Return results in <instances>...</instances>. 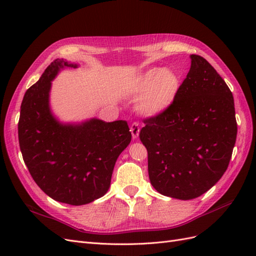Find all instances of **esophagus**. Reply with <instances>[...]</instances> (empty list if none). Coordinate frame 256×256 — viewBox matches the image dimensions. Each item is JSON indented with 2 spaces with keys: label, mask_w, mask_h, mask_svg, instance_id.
<instances>
[{
  "label": "esophagus",
  "mask_w": 256,
  "mask_h": 256,
  "mask_svg": "<svg viewBox=\"0 0 256 256\" xmlns=\"http://www.w3.org/2000/svg\"><path fill=\"white\" fill-rule=\"evenodd\" d=\"M130 131L131 134H132L134 138H138V134H140V127H138V122H134L132 125L130 126Z\"/></svg>",
  "instance_id": "esophagus-1"
}]
</instances>
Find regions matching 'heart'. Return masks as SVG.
<instances>
[{
    "instance_id": "1",
    "label": "heart",
    "mask_w": 256,
    "mask_h": 256,
    "mask_svg": "<svg viewBox=\"0 0 256 256\" xmlns=\"http://www.w3.org/2000/svg\"><path fill=\"white\" fill-rule=\"evenodd\" d=\"M180 90V78L168 69L152 68L130 85L128 94L140 98L138 109L146 115L164 113L171 106Z\"/></svg>"
}]
</instances>
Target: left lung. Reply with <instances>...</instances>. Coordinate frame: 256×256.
Segmentation results:
<instances>
[{"label":"left lung","mask_w":256,"mask_h":256,"mask_svg":"<svg viewBox=\"0 0 256 256\" xmlns=\"http://www.w3.org/2000/svg\"><path fill=\"white\" fill-rule=\"evenodd\" d=\"M191 67L173 104L144 120L140 140L148 175L161 194L192 200L226 171L237 136L233 94L216 69L192 54Z\"/></svg>","instance_id":"left-lung-1"}]
</instances>
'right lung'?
Masks as SVG:
<instances>
[{"label": "right lung", "mask_w": 256, "mask_h": 256, "mask_svg": "<svg viewBox=\"0 0 256 256\" xmlns=\"http://www.w3.org/2000/svg\"><path fill=\"white\" fill-rule=\"evenodd\" d=\"M68 67L79 65L56 58L26 90L18 136L23 160L38 187L54 200L79 206L109 190L115 162L129 145L131 132L126 120L92 118L64 122L53 114L52 81Z\"/></svg>", "instance_id": "obj_1"}]
</instances>
